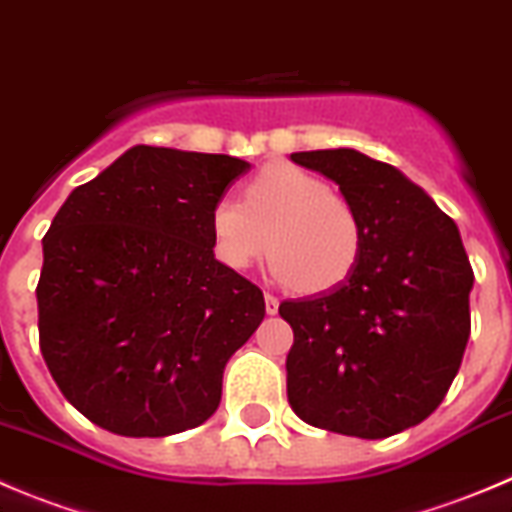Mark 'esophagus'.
Segmentation results:
<instances>
[{
	"label": "esophagus",
	"mask_w": 512,
	"mask_h": 512,
	"mask_svg": "<svg viewBox=\"0 0 512 512\" xmlns=\"http://www.w3.org/2000/svg\"><path fill=\"white\" fill-rule=\"evenodd\" d=\"M278 298L273 296V293H265V311L267 313H278Z\"/></svg>",
	"instance_id": "1"
}]
</instances>
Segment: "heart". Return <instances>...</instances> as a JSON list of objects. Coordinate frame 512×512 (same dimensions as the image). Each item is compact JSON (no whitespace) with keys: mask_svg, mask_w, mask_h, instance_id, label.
I'll return each instance as SVG.
<instances>
[{"mask_svg":"<svg viewBox=\"0 0 512 512\" xmlns=\"http://www.w3.org/2000/svg\"><path fill=\"white\" fill-rule=\"evenodd\" d=\"M216 257L245 270L267 250L273 275L298 293H324L352 275L362 252V222L326 181L290 163L262 168L245 201L222 196L211 206Z\"/></svg>","mask_w":512,"mask_h":512,"instance_id":"obj_1","label":"heart"}]
</instances>
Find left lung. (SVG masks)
<instances>
[{
    "label": "left lung",
    "instance_id": "obj_1",
    "mask_svg": "<svg viewBox=\"0 0 512 512\" xmlns=\"http://www.w3.org/2000/svg\"><path fill=\"white\" fill-rule=\"evenodd\" d=\"M290 160L339 183L362 252L334 290L280 303L293 329L288 403L316 428L388 439L431 416L457 377L472 265L457 224L393 165L347 147Z\"/></svg>",
    "mask_w": 512,
    "mask_h": 512
}]
</instances>
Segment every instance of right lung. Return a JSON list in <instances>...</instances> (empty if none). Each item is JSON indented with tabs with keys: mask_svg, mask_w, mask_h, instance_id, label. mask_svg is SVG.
Returning a JSON list of instances; mask_svg holds the SVG:
<instances>
[{
	"mask_svg": "<svg viewBox=\"0 0 512 512\" xmlns=\"http://www.w3.org/2000/svg\"><path fill=\"white\" fill-rule=\"evenodd\" d=\"M250 170L137 145L73 188L43 237L40 352L68 403L119 436H170L219 408L224 365L265 298L214 257L209 216Z\"/></svg>",
	"mask_w": 512,
	"mask_h": 512,
	"instance_id": "1",
	"label": "right lung"
}]
</instances>
